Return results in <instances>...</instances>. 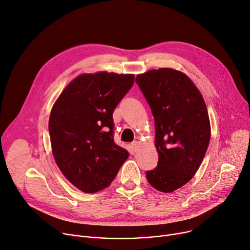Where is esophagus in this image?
I'll list each match as a JSON object with an SVG mask.
<instances>
[{
  "label": "esophagus",
  "instance_id": "1",
  "mask_svg": "<svg viewBox=\"0 0 250 250\" xmlns=\"http://www.w3.org/2000/svg\"><path fill=\"white\" fill-rule=\"evenodd\" d=\"M139 146H140L139 142H133V143L131 144V148H132V151H133V152H137V151L139 150Z\"/></svg>",
  "mask_w": 250,
  "mask_h": 250
}]
</instances>
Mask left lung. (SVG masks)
Returning a JSON list of instances; mask_svg holds the SVG:
<instances>
[{"label":"left lung","instance_id":"obj_1","mask_svg":"<svg viewBox=\"0 0 250 250\" xmlns=\"http://www.w3.org/2000/svg\"><path fill=\"white\" fill-rule=\"evenodd\" d=\"M135 82L155 125L158 165L146 178L158 191L169 193L188 183L206 155L211 134L208 107L194 83L177 70H150Z\"/></svg>","mask_w":250,"mask_h":250}]
</instances>
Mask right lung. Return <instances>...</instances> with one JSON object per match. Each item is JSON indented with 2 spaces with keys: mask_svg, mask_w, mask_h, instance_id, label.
Returning <instances> with one entry per match:
<instances>
[{
  "mask_svg": "<svg viewBox=\"0 0 250 250\" xmlns=\"http://www.w3.org/2000/svg\"><path fill=\"white\" fill-rule=\"evenodd\" d=\"M133 74H82L55 102L49 120L54 158L64 177L85 193L106 188L128 151L113 142L112 112Z\"/></svg>",
  "mask_w": 250,
  "mask_h": 250,
  "instance_id": "add662e5",
  "label": "right lung"
}]
</instances>
